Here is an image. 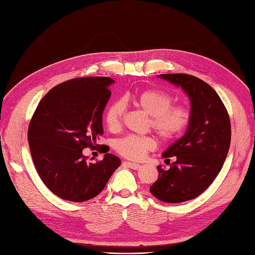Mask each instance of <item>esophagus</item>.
<instances>
[{"mask_svg": "<svg viewBox=\"0 0 255 255\" xmlns=\"http://www.w3.org/2000/svg\"><path fill=\"white\" fill-rule=\"evenodd\" d=\"M123 164L127 165V166L130 167L132 169H138L140 167V165L137 164V163H132V162H127L126 161V162H123Z\"/></svg>", "mask_w": 255, "mask_h": 255, "instance_id": "esophagus-1", "label": "esophagus"}]
</instances>
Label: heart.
Wrapping results in <instances>:
<instances>
[{
	"instance_id": "heart-1",
	"label": "heart",
	"mask_w": 255,
	"mask_h": 255,
	"mask_svg": "<svg viewBox=\"0 0 255 255\" xmlns=\"http://www.w3.org/2000/svg\"><path fill=\"white\" fill-rule=\"evenodd\" d=\"M126 102H132L150 116L149 126L163 141H173L180 137L191 121V113L184 106L173 105V96L161 90H144L133 96H126L109 104L105 112V123L111 130H117L126 114ZM114 147L117 152L129 160H138L153 149L154 140L149 136L127 135L116 139Z\"/></svg>"
}]
</instances>
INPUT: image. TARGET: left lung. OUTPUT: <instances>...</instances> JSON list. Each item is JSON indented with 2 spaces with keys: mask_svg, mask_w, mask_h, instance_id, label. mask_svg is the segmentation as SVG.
<instances>
[{
  "mask_svg": "<svg viewBox=\"0 0 255 255\" xmlns=\"http://www.w3.org/2000/svg\"><path fill=\"white\" fill-rule=\"evenodd\" d=\"M159 77L181 88L190 99L191 121L184 135L164 151L174 157L169 169L157 166L159 178L150 192L162 202L177 204L201 195L215 180L228 156L231 121L218 93L197 77L162 74Z\"/></svg>",
  "mask_w": 255,
  "mask_h": 255,
  "instance_id": "8db88e82",
  "label": "left lung"
}]
</instances>
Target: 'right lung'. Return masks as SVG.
I'll return each mask as SVG.
<instances>
[{
  "mask_svg": "<svg viewBox=\"0 0 255 255\" xmlns=\"http://www.w3.org/2000/svg\"><path fill=\"white\" fill-rule=\"evenodd\" d=\"M108 77L75 78L52 88L36 108L27 140L37 173L53 194L86 202L105 188L121 160L106 153L88 163L82 150L104 134L103 113L111 99Z\"/></svg>",
  "mask_w": 255,
  "mask_h": 255,
  "instance_id": "1",
  "label": "right lung"
}]
</instances>
